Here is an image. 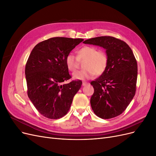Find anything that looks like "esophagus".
I'll use <instances>...</instances> for the list:
<instances>
[{
  "instance_id": "esophagus-1",
  "label": "esophagus",
  "mask_w": 156,
  "mask_h": 156,
  "mask_svg": "<svg viewBox=\"0 0 156 156\" xmlns=\"http://www.w3.org/2000/svg\"><path fill=\"white\" fill-rule=\"evenodd\" d=\"M88 83H87V82H83V84H82V85L83 86V87H84V86H86V85H87Z\"/></svg>"
}]
</instances>
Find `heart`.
<instances>
[{"instance_id": "b5f03b06", "label": "heart", "mask_w": 156, "mask_h": 156, "mask_svg": "<svg viewBox=\"0 0 156 156\" xmlns=\"http://www.w3.org/2000/svg\"><path fill=\"white\" fill-rule=\"evenodd\" d=\"M78 55L69 53L66 57V64L70 71L76 70L79 67V60H84V69L77 71L73 73V79L85 81L92 78L94 75H100L107 68V55L103 51L97 50L92 46H84L77 51Z\"/></svg>"}]
</instances>
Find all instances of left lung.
Masks as SVG:
<instances>
[{
	"instance_id": "obj_1",
	"label": "left lung",
	"mask_w": 156,
	"mask_h": 156,
	"mask_svg": "<svg viewBox=\"0 0 156 156\" xmlns=\"http://www.w3.org/2000/svg\"><path fill=\"white\" fill-rule=\"evenodd\" d=\"M101 47L108 58L107 68L93 81L90 104L95 115L103 119L120 115L133 100L136 91L137 63L126 42L112 36H100L83 41Z\"/></svg>"
}]
</instances>
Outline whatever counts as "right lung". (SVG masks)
I'll list each match as a JSON object with an SVG mask.
<instances>
[{
    "label": "right lung",
    "instance_id": "1",
    "mask_svg": "<svg viewBox=\"0 0 156 156\" xmlns=\"http://www.w3.org/2000/svg\"><path fill=\"white\" fill-rule=\"evenodd\" d=\"M83 39L51 37L37 44L25 66L28 96L41 115L58 119L67 114L81 81L63 82L71 78L66 57Z\"/></svg>",
    "mask_w": 156,
    "mask_h": 156
}]
</instances>
